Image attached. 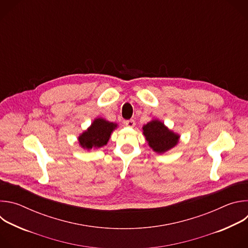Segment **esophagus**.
<instances>
[{"label": "esophagus", "mask_w": 248, "mask_h": 248, "mask_svg": "<svg viewBox=\"0 0 248 248\" xmlns=\"http://www.w3.org/2000/svg\"><path fill=\"white\" fill-rule=\"evenodd\" d=\"M124 124H125V125H126V126H128V127H134V125H135V122H134L133 120L125 121V122H124Z\"/></svg>", "instance_id": "1"}]
</instances>
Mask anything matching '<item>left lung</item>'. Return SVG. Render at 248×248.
<instances>
[{"label":"left lung","mask_w":248,"mask_h":248,"mask_svg":"<svg viewBox=\"0 0 248 248\" xmlns=\"http://www.w3.org/2000/svg\"><path fill=\"white\" fill-rule=\"evenodd\" d=\"M142 129L148 145L156 153L163 154L179 143L180 135L169 129L159 120H152L144 124Z\"/></svg>","instance_id":"left-lung-1"}]
</instances>
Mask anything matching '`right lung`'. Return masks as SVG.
<instances>
[{
	"instance_id": "right-lung-1",
	"label": "right lung",
	"mask_w": 248,
	"mask_h": 248,
	"mask_svg": "<svg viewBox=\"0 0 248 248\" xmlns=\"http://www.w3.org/2000/svg\"><path fill=\"white\" fill-rule=\"evenodd\" d=\"M118 124L103 118L95 119L91 125L78 136L79 145L86 150L98 149L108 143L112 132Z\"/></svg>"
}]
</instances>
